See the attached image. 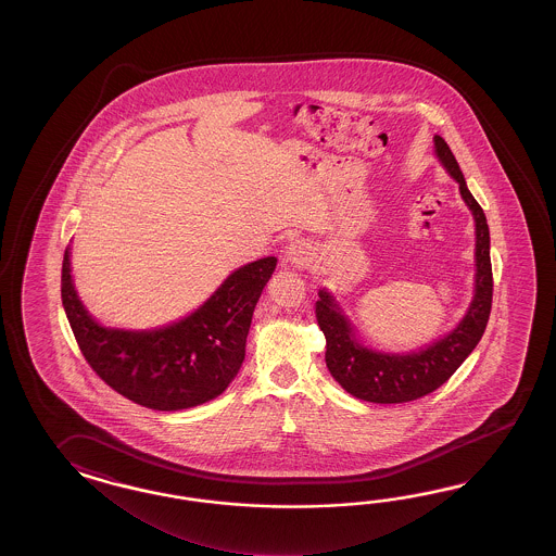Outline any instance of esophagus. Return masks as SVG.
Here are the masks:
<instances>
[{
	"label": "esophagus",
	"mask_w": 556,
	"mask_h": 556,
	"mask_svg": "<svg viewBox=\"0 0 556 556\" xmlns=\"http://www.w3.org/2000/svg\"><path fill=\"white\" fill-rule=\"evenodd\" d=\"M312 258V247L307 244L306 240H294L288 244L286 249V261L294 266H306L307 262Z\"/></svg>",
	"instance_id": "esophagus-1"
}]
</instances>
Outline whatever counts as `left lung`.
<instances>
[{"instance_id": "1", "label": "left lung", "mask_w": 556, "mask_h": 556, "mask_svg": "<svg viewBox=\"0 0 556 556\" xmlns=\"http://www.w3.org/2000/svg\"><path fill=\"white\" fill-rule=\"evenodd\" d=\"M435 153L451 177L459 182L463 201L475 218V295L459 326L438 342L412 354H383L355 338L350 319L326 290H319L316 318L326 336V366L343 390L371 403H405L441 388L457 371L481 340L493 302L491 238L483 208L472 199L450 144L435 135Z\"/></svg>"}]
</instances>
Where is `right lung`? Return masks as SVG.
I'll return each mask as SVG.
<instances>
[{
	"mask_svg": "<svg viewBox=\"0 0 556 556\" xmlns=\"http://www.w3.org/2000/svg\"><path fill=\"white\" fill-rule=\"evenodd\" d=\"M276 258L238 268L197 312L156 330H118L97 324L72 280L70 249L61 268V300L87 364L109 388L156 412L211 402L237 378L250 321Z\"/></svg>",
	"mask_w": 556,
	"mask_h": 556,
	"instance_id": "1",
	"label": "right lung"
}]
</instances>
